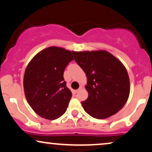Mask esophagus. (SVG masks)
<instances>
[{"mask_svg": "<svg viewBox=\"0 0 152 152\" xmlns=\"http://www.w3.org/2000/svg\"><path fill=\"white\" fill-rule=\"evenodd\" d=\"M81 88H82V87H81V86H80V87H79V88H78V89H77V90H76V93H78V91H80V90H81Z\"/></svg>", "mask_w": 152, "mask_h": 152, "instance_id": "obj_1", "label": "esophagus"}]
</instances>
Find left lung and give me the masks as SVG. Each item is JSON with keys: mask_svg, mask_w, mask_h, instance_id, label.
<instances>
[{"mask_svg": "<svg viewBox=\"0 0 152 152\" xmlns=\"http://www.w3.org/2000/svg\"><path fill=\"white\" fill-rule=\"evenodd\" d=\"M73 54L87 77L88 96L81 102L85 111L98 119L116 114L129 96V78L124 66L106 50L73 51Z\"/></svg>", "mask_w": 152, "mask_h": 152, "instance_id": "obj_1", "label": "left lung"}]
</instances>
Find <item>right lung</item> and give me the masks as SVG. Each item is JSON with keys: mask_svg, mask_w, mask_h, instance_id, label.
I'll return each mask as SVG.
<instances>
[{"mask_svg": "<svg viewBox=\"0 0 152 152\" xmlns=\"http://www.w3.org/2000/svg\"><path fill=\"white\" fill-rule=\"evenodd\" d=\"M73 52L51 46L41 50L26 67L23 78L26 98L36 114L53 120L66 112L72 94L64 72L74 60Z\"/></svg>", "mask_w": 152, "mask_h": 152, "instance_id": "obj_1", "label": "right lung"}]
</instances>
